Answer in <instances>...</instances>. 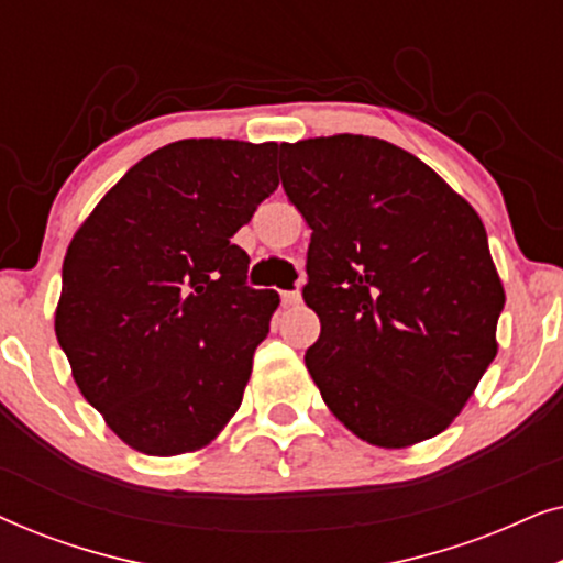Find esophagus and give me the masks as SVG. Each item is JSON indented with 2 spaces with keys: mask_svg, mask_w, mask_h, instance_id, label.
<instances>
[{
  "mask_svg": "<svg viewBox=\"0 0 563 563\" xmlns=\"http://www.w3.org/2000/svg\"><path fill=\"white\" fill-rule=\"evenodd\" d=\"M302 302V297H299V291H282V305L284 307H295Z\"/></svg>",
  "mask_w": 563,
  "mask_h": 563,
  "instance_id": "obj_1",
  "label": "esophagus"
}]
</instances>
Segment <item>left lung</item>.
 <instances>
[{"label":"left lung","mask_w":563,"mask_h":563,"mask_svg":"<svg viewBox=\"0 0 563 563\" xmlns=\"http://www.w3.org/2000/svg\"><path fill=\"white\" fill-rule=\"evenodd\" d=\"M279 168L312 228L305 364L325 405L382 449L443 433L497 356L505 289L479 214L379 137L282 143Z\"/></svg>","instance_id":"8db88e82"}]
</instances>
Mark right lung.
<instances>
[{"mask_svg": "<svg viewBox=\"0 0 563 563\" xmlns=\"http://www.w3.org/2000/svg\"><path fill=\"white\" fill-rule=\"evenodd\" d=\"M282 145L168 143L76 230L56 338L74 382L130 449L197 451L241 407L279 295L253 289L233 238L279 187Z\"/></svg>", "mask_w": 563, "mask_h": 563, "instance_id": "obj_1", "label": "right lung"}]
</instances>
